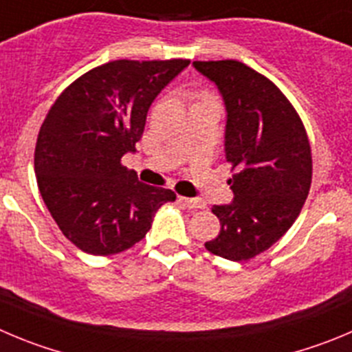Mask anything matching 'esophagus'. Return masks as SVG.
<instances>
[{
  "instance_id": "1",
  "label": "esophagus",
  "mask_w": 352,
  "mask_h": 352,
  "mask_svg": "<svg viewBox=\"0 0 352 352\" xmlns=\"http://www.w3.org/2000/svg\"><path fill=\"white\" fill-rule=\"evenodd\" d=\"M179 203H182V205L189 210L205 208V203H203L201 199H196V198H186V196H179Z\"/></svg>"
}]
</instances>
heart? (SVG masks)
<instances>
[{"mask_svg":"<svg viewBox=\"0 0 352 352\" xmlns=\"http://www.w3.org/2000/svg\"><path fill=\"white\" fill-rule=\"evenodd\" d=\"M201 100H212V98H210L208 95H201Z\"/></svg>","mask_w":352,"mask_h":352,"instance_id":"obj_1","label":"heart"}]
</instances>
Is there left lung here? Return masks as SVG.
Listing matches in <instances>:
<instances>
[{
  "label": "left lung",
  "instance_id": "1",
  "mask_svg": "<svg viewBox=\"0 0 352 352\" xmlns=\"http://www.w3.org/2000/svg\"><path fill=\"white\" fill-rule=\"evenodd\" d=\"M226 106V160L236 168L229 205H213L221 232L205 248L228 261L254 258L295 222L309 195L307 133L272 81L238 60L192 62Z\"/></svg>",
  "mask_w": 352,
  "mask_h": 352
}]
</instances>
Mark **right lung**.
<instances>
[{
    "mask_svg": "<svg viewBox=\"0 0 352 352\" xmlns=\"http://www.w3.org/2000/svg\"><path fill=\"white\" fill-rule=\"evenodd\" d=\"M189 60H114L69 85L39 128L34 172L62 234L90 255L139 243L170 189L139 182L121 165L135 153L147 111Z\"/></svg>",
    "mask_w": 352,
    "mask_h": 352,
    "instance_id": "obj_1",
    "label": "right lung"
}]
</instances>
